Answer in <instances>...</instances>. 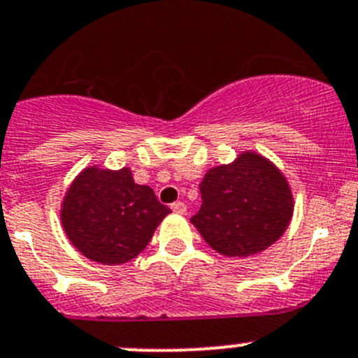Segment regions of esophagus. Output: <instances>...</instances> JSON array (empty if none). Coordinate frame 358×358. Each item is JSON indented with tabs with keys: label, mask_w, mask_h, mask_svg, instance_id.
I'll return each mask as SVG.
<instances>
[{
	"label": "esophagus",
	"mask_w": 358,
	"mask_h": 358,
	"mask_svg": "<svg viewBox=\"0 0 358 358\" xmlns=\"http://www.w3.org/2000/svg\"><path fill=\"white\" fill-rule=\"evenodd\" d=\"M171 210L175 211V213H185L187 206L185 203H182V201H176V203L171 204Z\"/></svg>",
	"instance_id": "1"
}]
</instances>
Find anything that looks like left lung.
Wrapping results in <instances>:
<instances>
[{
    "mask_svg": "<svg viewBox=\"0 0 358 358\" xmlns=\"http://www.w3.org/2000/svg\"><path fill=\"white\" fill-rule=\"evenodd\" d=\"M199 211L190 218L204 241L227 257H248L273 245L292 218L285 176L260 155L243 154L204 175Z\"/></svg>",
    "mask_w": 358,
    "mask_h": 358,
    "instance_id": "obj_1",
    "label": "left lung"
}]
</instances>
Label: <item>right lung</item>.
Wrapping results in <instances>:
<instances>
[{"label":"right lung","mask_w":358,"mask_h":358,"mask_svg":"<svg viewBox=\"0 0 358 358\" xmlns=\"http://www.w3.org/2000/svg\"><path fill=\"white\" fill-rule=\"evenodd\" d=\"M169 211L150 187L134 183L131 169L89 168L69 187L61 218L78 252L94 262L117 266L147 248Z\"/></svg>","instance_id":"right-lung-1"}]
</instances>
